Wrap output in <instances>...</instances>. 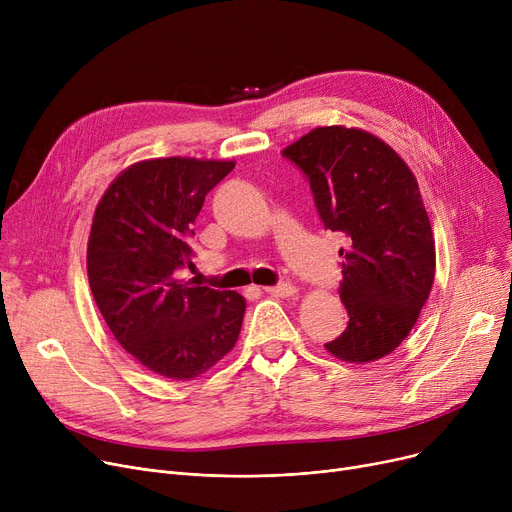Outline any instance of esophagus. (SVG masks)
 <instances>
[{"label":"esophagus","instance_id":"34e87169","mask_svg":"<svg viewBox=\"0 0 512 512\" xmlns=\"http://www.w3.org/2000/svg\"><path fill=\"white\" fill-rule=\"evenodd\" d=\"M267 294H272V297H280V299H288V297H294V294L299 292V288L297 286H292V284H278V286H267V288H263Z\"/></svg>","mask_w":512,"mask_h":512}]
</instances>
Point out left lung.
<instances>
[{"instance_id":"left-lung-1","label":"left lung","mask_w":512,"mask_h":512,"mask_svg":"<svg viewBox=\"0 0 512 512\" xmlns=\"http://www.w3.org/2000/svg\"><path fill=\"white\" fill-rule=\"evenodd\" d=\"M282 155L309 178L324 226L340 232L346 330L326 351L378 361L400 346L432 292L436 245L419 184L388 143L361 128L319 126Z\"/></svg>"}]
</instances>
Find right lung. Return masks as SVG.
<instances>
[{
	"label": "right lung",
	"instance_id": "1",
	"mask_svg": "<svg viewBox=\"0 0 512 512\" xmlns=\"http://www.w3.org/2000/svg\"><path fill=\"white\" fill-rule=\"evenodd\" d=\"M232 170L228 159H143L95 207L87 245L93 299L124 351L170 380H195L240 334L242 294L176 278L193 263L188 240L205 195Z\"/></svg>",
	"mask_w": 512,
	"mask_h": 512
}]
</instances>
